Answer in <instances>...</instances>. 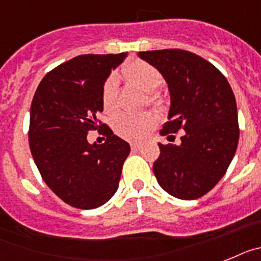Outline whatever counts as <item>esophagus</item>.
<instances>
[{"label":"esophagus","mask_w":261,"mask_h":261,"mask_svg":"<svg viewBox=\"0 0 261 261\" xmlns=\"http://www.w3.org/2000/svg\"><path fill=\"white\" fill-rule=\"evenodd\" d=\"M140 144H138V143H133L131 144V149H133V151H139L140 149Z\"/></svg>","instance_id":"1"}]
</instances>
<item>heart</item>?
Instances as JSON below:
<instances>
[{
  "label": "heart",
  "instance_id": "b5f03b06",
  "mask_svg": "<svg viewBox=\"0 0 261 261\" xmlns=\"http://www.w3.org/2000/svg\"><path fill=\"white\" fill-rule=\"evenodd\" d=\"M121 74L128 84L148 93V103L156 108L164 106V97L155 92L163 83V76L153 65L135 59L123 65ZM101 103L106 114H113L118 110V80L115 76H109L103 81L101 88ZM155 124L156 117L153 113H123L114 119V130L124 139L139 142L147 137V134L155 127Z\"/></svg>",
  "mask_w": 261,
  "mask_h": 261
}]
</instances>
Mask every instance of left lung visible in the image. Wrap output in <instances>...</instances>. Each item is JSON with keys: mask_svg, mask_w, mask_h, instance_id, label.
Returning a JSON list of instances; mask_svg holds the SVG:
<instances>
[{"mask_svg": "<svg viewBox=\"0 0 261 261\" xmlns=\"http://www.w3.org/2000/svg\"><path fill=\"white\" fill-rule=\"evenodd\" d=\"M168 84L171 108L162 135L184 130L181 144L159 143V185L180 199H197L225 176L239 140L235 96L219 69L185 49L138 52ZM172 137V135H171Z\"/></svg>", "mask_w": 261, "mask_h": 261, "instance_id": "8db88e82", "label": "left lung"}]
</instances>
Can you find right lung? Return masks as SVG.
Masks as SVG:
<instances>
[{"instance_id":"1","label":"right lung","mask_w":261,"mask_h":261,"mask_svg":"<svg viewBox=\"0 0 261 261\" xmlns=\"http://www.w3.org/2000/svg\"><path fill=\"white\" fill-rule=\"evenodd\" d=\"M127 54L80 55L43 77L30 109L29 144L43 181L68 205L96 209L114 196L130 144L97 119L101 88ZM93 129L107 138L90 145Z\"/></svg>"}]
</instances>
